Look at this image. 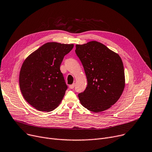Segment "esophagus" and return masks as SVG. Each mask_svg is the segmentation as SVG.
<instances>
[{"label":"esophagus","mask_w":152,"mask_h":152,"mask_svg":"<svg viewBox=\"0 0 152 152\" xmlns=\"http://www.w3.org/2000/svg\"><path fill=\"white\" fill-rule=\"evenodd\" d=\"M75 84L74 83V84H71V85L69 86V88H70L71 89H73L75 88Z\"/></svg>","instance_id":"1"}]
</instances>
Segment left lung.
<instances>
[{
	"label": "left lung",
	"mask_w": 152,
	"mask_h": 152,
	"mask_svg": "<svg viewBox=\"0 0 152 152\" xmlns=\"http://www.w3.org/2000/svg\"><path fill=\"white\" fill-rule=\"evenodd\" d=\"M87 79L83 92L78 94L81 105L92 112L105 111L114 105L125 86L124 66L119 55L97 41L76 45Z\"/></svg>",
	"instance_id": "left-lung-1"
}]
</instances>
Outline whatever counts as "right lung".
<instances>
[{
	"label": "right lung",
	"mask_w": 152,
	"mask_h": 152,
	"mask_svg": "<svg viewBox=\"0 0 152 152\" xmlns=\"http://www.w3.org/2000/svg\"><path fill=\"white\" fill-rule=\"evenodd\" d=\"M73 47V44L47 42L23 62L20 87L24 99L32 107L49 112L58 106L68 89L60 65Z\"/></svg>",
	"instance_id": "add662e5"
}]
</instances>
